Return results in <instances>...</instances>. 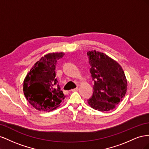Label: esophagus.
Instances as JSON below:
<instances>
[{
    "mask_svg": "<svg viewBox=\"0 0 149 149\" xmlns=\"http://www.w3.org/2000/svg\"><path fill=\"white\" fill-rule=\"evenodd\" d=\"M78 89H79V88H74V89H71V91H73V92H75V91H78Z\"/></svg>",
    "mask_w": 149,
    "mask_h": 149,
    "instance_id": "obj_1",
    "label": "esophagus"
}]
</instances>
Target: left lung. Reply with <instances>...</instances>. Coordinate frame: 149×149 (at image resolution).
<instances>
[{
	"mask_svg": "<svg viewBox=\"0 0 149 149\" xmlns=\"http://www.w3.org/2000/svg\"><path fill=\"white\" fill-rule=\"evenodd\" d=\"M90 73L94 81V92L88 103L94 109L108 111L123 101L127 82L121 66L106 54L89 51Z\"/></svg>",
	"mask_w": 149,
	"mask_h": 149,
	"instance_id": "obj_1",
	"label": "left lung"
}]
</instances>
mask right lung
Segmentation results:
<instances>
[{
  "label": "right lung",
  "instance_id": "add662e5",
  "mask_svg": "<svg viewBox=\"0 0 149 149\" xmlns=\"http://www.w3.org/2000/svg\"><path fill=\"white\" fill-rule=\"evenodd\" d=\"M64 55L63 52L47 54L34 64L25 76L24 95L38 111H53L64 101L66 96L58 83L55 73L58 60Z\"/></svg>",
  "mask_w": 149,
  "mask_h": 149
}]
</instances>
